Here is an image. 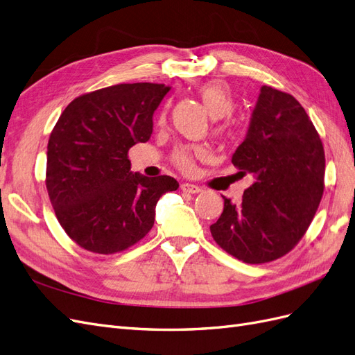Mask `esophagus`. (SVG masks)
Wrapping results in <instances>:
<instances>
[{"mask_svg":"<svg viewBox=\"0 0 355 355\" xmlns=\"http://www.w3.org/2000/svg\"><path fill=\"white\" fill-rule=\"evenodd\" d=\"M180 189L187 192V194H198V192H201V188L194 184H182Z\"/></svg>","mask_w":355,"mask_h":355,"instance_id":"34e87169","label":"esophagus"}]
</instances>
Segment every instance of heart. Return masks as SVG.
Returning a JSON list of instances; mask_svg holds the SVG:
<instances>
[{
    "instance_id": "obj_1",
    "label": "heart",
    "mask_w": 355,
    "mask_h": 355,
    "mask_svg": "<svg viewBox=\"0 0 355 355\" xmlns=\"http://www.w3.org/2000/svg\"><path fill=\"white\" fill-rule=\"evenodd\" d=\"M198 98L202 102L204 108L209 112L213 120H220V118L230 116L235 110V102L230 89L220 81H209L198 89ZM167 115V108H163L158 115V124H164ZM227 127L219 125L214 128V135L218 137L227 136ZM204 151L198 146H179L171 154V163L180 170L182 173H189L194 168V163L197 158H201Z\"/></svg>"
}]
</instances>
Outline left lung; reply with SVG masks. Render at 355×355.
<instances>
[{"label": "left lung", "mask_w": 355, "mask_h": 355, "mask_svg": "<svg viewBox=\"0 0 355 355\" xmlns=\"http://www.w3.org/2000/svg\"><path fill=\"white\" fill-rule=\"evenodd\" d=\"M232 164L254 182L239 206L223 197L213 240L245 263L275 261L304 237L324 192V148L302 105L263 85Z\"/></svg>", "instance_id": "left-lung-1"}]
</instances>
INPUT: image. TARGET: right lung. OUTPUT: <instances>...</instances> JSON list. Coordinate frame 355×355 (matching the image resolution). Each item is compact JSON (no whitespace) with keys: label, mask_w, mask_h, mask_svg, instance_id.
Returning <instances> with one entry per match:
<instances>
[{"label":"right lung","mask_w":355,"mask_h":355,"mask_svg":"<svg viewBox=\"0 0 355 355\" xmlns=\"http://www.w3.org/2000/svg\"><path fill=\"white\" fill-rule=\"evenodd\" d=\"M168 85L116 84L75 98L53 127L46 187L68 237L84 250L114 254L154 227L159 197L179 188L170 176L130 171L128 149L149 141Z\"/></svg>","instance_id":"obj_1"}]
</instances>
